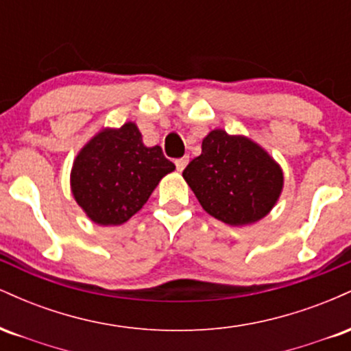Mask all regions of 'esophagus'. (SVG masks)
Returning <instances> with one entry per match:
<instances>
[{
    "label": "esophagus",
    "mask_w": 351,
    "mask_h": 351,
    "mask_svg": "<svg viewBox=\"0 0 351 351\" xmlns=\"http://www.w3.org/2000/svg\"><path fill=\"white\" fill-rule=\"evenodd\" d=\"M188 162H189V156H183V158H178V160H176V162H175V165H176V170H178V171H183L184 168H186Z\"/></svg>",
    "instance_id": "obj_1"
}]
</instances>
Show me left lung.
Segmentation results:
<instances>
[{
	"label": "left lung",
	"instance_id": "left-lung-1",
	"mask_svg": "<svg viewBox=\"0 0 351 351\" xmlns=\"http://www.w3.org/2000/svg\"><path fill=\"white\" fill-rule=\"evenodd\" d=\"M183 178L208 215L229 226L261 221L280 198L284 171L254 140L215 128Z\"/></svg>",
	"mask_w": 351,
	"mask_h": 351
}]
</instances>
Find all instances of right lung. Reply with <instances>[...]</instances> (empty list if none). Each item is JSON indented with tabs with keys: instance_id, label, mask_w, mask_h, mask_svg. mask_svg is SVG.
<instances>
[{
	"instance_id": "add662e5",
	"label": "right lung",
	"mask_w": 351,
	"mask_h": 351,
	"mask_svg": "<svg viewBox=\"0 0 351 351\" xmlns=\"http://www.w3.org/2000/svg\"><path fill=\"white\" fill-rule=\"evenodd\" d=\"M175 171L162 147H147L135 122L104 127L80 148L71 170V191L99 226L127 223L147 203L163 176Z\"/></svg>"
}]
</instances>
